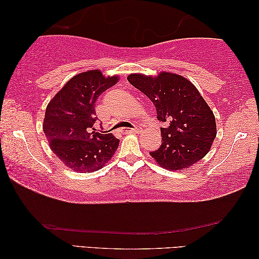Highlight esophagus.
<instances>
[{"instance_id": "obj_1", "label": "esophagus", "mask_w": 259, "mask_h": 259, "mask_svg": "<svg viewBox=\"0 0 259 259\" xmlns=\"http://www.w3.org/2000/svg\"><path fill=\"white\" fill-rule=\"evenodd\" d=\"M140 130H141V127H140L139 125H135L133 128H121V132L122 133H139Z\"/></svg>"}]
</instances>
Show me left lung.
Segmentation results:
<instances>
[{"instance_id":"8db88e82","label":"left lung","mask_w":259,"mask_h":259,"mask_svg":"<svg viewBox=\"0 0 259 259\" xmlns=\"http://www.w3.org/2000/svg\"><path fill=\"white\" fill-rule=\"evenodd\" d=\"M131 84L154 103L162 122V145L150 151L160 166L188 168L209 152L217 134L213 112L194 84L179 74L160 72L157 77L130 74Z\"/></svg>"}]
</instances>
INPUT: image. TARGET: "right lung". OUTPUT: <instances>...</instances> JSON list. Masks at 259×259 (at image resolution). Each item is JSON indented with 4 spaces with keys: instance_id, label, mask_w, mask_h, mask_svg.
<instances>
[{
    "instance_id": "add662e5",
    "label": "right lung",
    "mask_w": 259,
    "mask_h": 259,
    "mask_svg": "<svg viewBox=\"0 0 259 259\" xmlns=\"http://www.w3.org/2000/svg\"><path fill=\"white\" fill-rule=\"evenodd\" d=\"M117 81V75L105 78L99 70L82 72L49 102L44 132L54 154L67 167L80 173L97 171L117 150L119 139L94 128L96 101Z\"/></svg>"
}]
</instances>
